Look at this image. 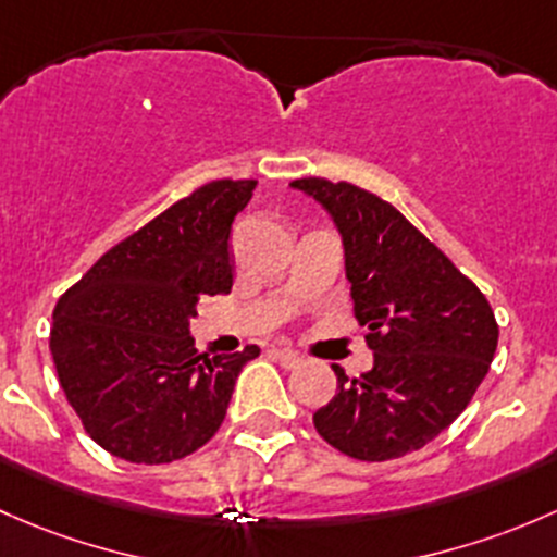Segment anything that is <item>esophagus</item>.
<instances>
[{"label":"esophagus","instance_id":"obj_1","mask_svg":"<svg viewBox=\"0 0 557 557\" xmlns=\"http://www.w3.org/2000/svg\"><path fill=\"white\" fill-rule=\"evenodd\" d=\"M271 354L273 357L278 359L281 364L284 367H297L302 362V357L297 351H292V348H286V346H271Z\"/></svg>","mask_w":557,"mask_h":557}]
</instances>
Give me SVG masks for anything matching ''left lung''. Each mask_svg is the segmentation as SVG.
I'll list each match as a JSON object with an SVG mask.
<instances>
[{"mask_svg": "<svg viewBox=\"0 0 557 557\" xmlns=\"http://www.w3.org/2000/svg\"><path fill=\"white\" fill-rule=\"evenodd\" d=\"M335 220L346 249L354 317L375 354L313 412L332 448L392 461L432 443L472 403L498 343L491 302L418 227L377 195L319 176L292 182Z\"/></svg>", "mask_w": 557, "mask_h": 557, "instance_id": "left-lung-1", "label": "left lung"}]
</instances>
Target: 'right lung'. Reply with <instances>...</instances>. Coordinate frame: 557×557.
I'll list each match as a JSON object with an SVG mask.
<instances>
[{
  "mask_svg": "<svg viewBox=\"0 0 557 557\" xmlns=\"http://www.w3.org/2000/svg\"><path fill=\"white\" fill-rule=\"evenodd\" d=\"M255 180H214L101 255L61 295L50 326L59 383L94 443L131 463L203 448L260 348L198 354L190 319L233 286L231 231Z\"/></svg>",
  "mask_w": 557,
  "mask_h": 557,
  "instance_id": "obj_1",
  "label": "right lung"
}]
</instances>
